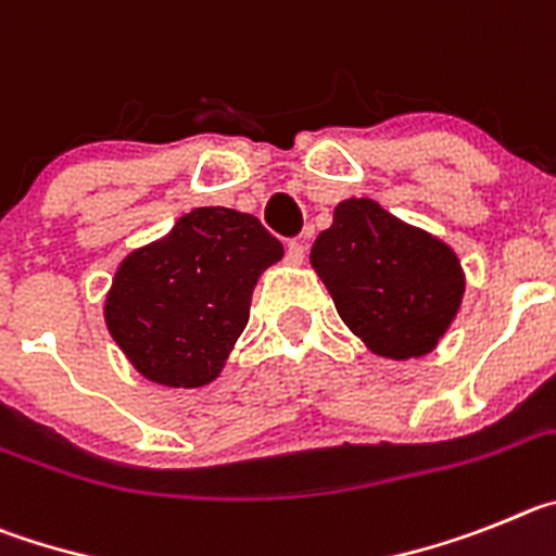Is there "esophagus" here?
<instances>
[{
	"mask_svg": "<svg viewBox=\"0 0 556 556\" xmlns=\"http://www.w3.org/2000/svg\"><path fill=\"white\" fill-rule=\"evenodd\" d=\"M304 252H307V247H304V238H293V241L288 243V263L290 266H302L304 263Z\"/></svg>",
	"mask_w": 556,
	"mask_h": 556,
	"instance_id": "obj_1",
	"label": "esophagus"
}]
</instances>
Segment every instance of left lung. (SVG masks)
<instances>
[{"label": "left lung", "instance_id": "8db88e82", "mask_svg": "<svg viewBox=\"0 0 556 556\" xmlns=\"http://www.w3.org/2000/svg\"><path fill=\"white\" fill-rule=\"evenodd\" d=\"M338 315L379 357H424L452 327L465 274L448 243L374 199H346L309 249Z\"/></svg>", "mask_w": 556, "mask_h": 556}]
</instances>
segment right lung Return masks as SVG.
I'll return each mask as SVG.
<instances>
[{
    "instance_id": "obj_1",
    "label": "right lung",
    "mask_w": 556,
    "mask_h": 556,
    "mask_svg": "<svg viewBox=\"0 0 556 556\" xmlns=\"http://www.w3.org/2000/svg\"><path fill=\"white\" fill-rule=\"evenodd\" d=\"M282 243L249 213L197 207L118 266L104 321L135 371L166 388H202L222 374L249 321L260 274Z\"/></svg>"
}]
</instances>
